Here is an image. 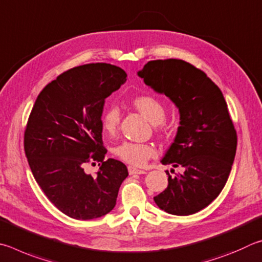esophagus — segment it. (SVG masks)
Segmentation results:
<instances>
[{"label": "esophagus", "instance_id": "obj_1", "mask_svg": "<svg viewBox=\"0 0 262 262\" xmlns=\"http://www.w3.org/2000/svg\"><path fill=\"white\" fill-rule=\"evenodd\" d=\"M128 173H130V175H141V173H146V172L135 167H128Z\"/></svg>", "mask_w": 262, "mask_h": 262}]
</instances>
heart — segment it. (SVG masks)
<instances>
[{
  "label": "heart",
  "mask_w": 262,
  "mask_h": 262,
  "mask_svg": "<svg viewBox=\"0 0 262 262\" xmlns=\"http://www.w3.org/2000/svg\"><path fill=\"white\" fill-rule=\"evenodd\" d=\"M134 107L147 118L152 124H160L163 122L166 117V108L161 101L153 95L145 94L139 95L132 100ZM119 119H121V113L116 105H110L104 110L101 117V126L105 134L109 136L115 135L117 131ZM115 154L131 166H144L149 159L155 158L157 149L152 144H140L131 143V141H124L115 148Z\"/></svg>",
  "instance_id": "b5f03b06"
}]
</instances>
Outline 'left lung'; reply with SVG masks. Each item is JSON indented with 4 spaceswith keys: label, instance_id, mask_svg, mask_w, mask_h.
I'll return each mask as SVG.
<instances>
[{
    "label": "left lung",
    "instance_id": "obj_1",
    "mask_svg": "<svg viewBox=\"0 0 262 262\" xmlns=\"http://www.w3.org/2000/svg\"><path fill=\"white\" fill-rule=\"evenodd\" d=\"M147 86L168 96L180 112V126L162 164L183 167L168 175L155 204L172 215L194 214L221 193L235 160L237 134L221 90L204 71L182 59H157L138 71Z\"/></svg>",
    "mask_w": 262,
    "mask_h": 262
}]
</instances>
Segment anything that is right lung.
Listing matches in <instances>:
<instances>
[{
	"instance_id": "add662e5",
	"label": "right lung",
	"mask_w": 262,
	"mask_h": 262,
	"mask_svg": "<svg viewBox=\"0 0 262 262\" xmlns=\"http://www.w3.org/2000/svg\"><path fill=\"white\" fill-rule=\"evenodd\" d=\"M126 80L123 69L91 63L70 69L40 92L24 135V149L32 173L46 196L68 216L92 220L116 205L127 168L104 160L102 143L104 100ZM100 162L95 177L83 170Z\"/></svg>"
}]
</instances>
